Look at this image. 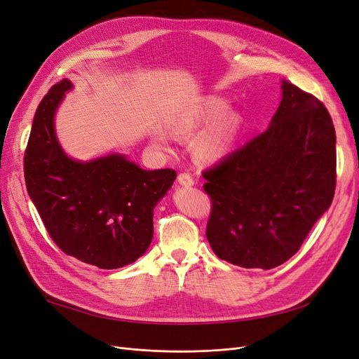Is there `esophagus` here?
I'll use <instances>...</instances> for the list:
<instances>
[{
	"label": "esophagus",
	"mask_w": 359,
	"mask_h": 359,
	"mask_svg": "<svg viewBox=\"0 0 359 359\" xmlns=\"http://www.w3.org/2000/svg\"><path fill=\"white\" fill-rule=\"evenodd\" d=\"M178 182L181 184V186L184 187H191L194 184V180L193 177L190 175V173H180L178 175Z\"/></svg>",
	"instance_id": "obj_1"
}]
</instances>
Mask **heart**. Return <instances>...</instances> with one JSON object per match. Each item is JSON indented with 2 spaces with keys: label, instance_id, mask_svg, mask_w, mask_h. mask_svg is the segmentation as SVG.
I'll return each instance as SVG.
<instances>
[{
  "label": "heart",
  "instance_id": "heart-1",
  "mask_svg": "<svg viewBox=\"0 0 359 359\" xmlns=\"http://www.w3.org/2000/svg\"><path fill=\"white\" fill-rule=\"evenodd\" d=\"M224 111H226V103L222 99L211 97V99H208L203 103V106L196 114H191L182 119V121L175 127V133L181 136L193 135L202 126L208 124L214 121V119L222 116ZM236 126H238L236 116H227L222 123L211 127L208 132L203 133L202 137L198 140L196 144L198 157L205 161H215L222 158L227 151H229L233 142ZM156 142L161 148L168 147L166 140L160 136L156 137Z\"/></svg>",
  "mask_w": 359,
  "mask_h": 359
}]
</instances>
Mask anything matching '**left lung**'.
<instances>
[{
    "mask_svg": "<svg viewBox=\"0 0 359 359\" xmlns=\"http://www.w3.org/2000/svg\"><path fill=\"white\" fill-rule=\"evenodd\" d=\"M264 133L203 170L206 238L243 268L271 269L295 255L335 190V130L320 100L287 81Z\"/></svg>",
    "mask_w": 359,
    "mask_h": 359,
    "instance_id": "1",
    "label": "left lung"
}]
</instances>
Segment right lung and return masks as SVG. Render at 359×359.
<instances>
[{
  "label": "right lung",
  "instance_id": "right-lung-1",
  "mask_svg": "<svg viewBox=\"0 0 359 359\" xmlns=\"http://www.w3.org/2000/svg\"><path fill=\"white\" fill-rule=\"evenodd\" d=\"M72 82L40 102L24 157L25 184L48 233L81 262L115 269L133 264L153 240V214L177 178L173 169L144 170L121 154L78 161L64 153L53 118Z\"/></svg>",
  "mask_w": 359,
  "mask_h": 359
}]
</instances>
